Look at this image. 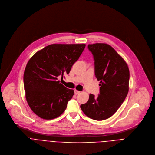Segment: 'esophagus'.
Returning a JSON list of instances; mask_svg holds the SVG:
<instances>
[{
	"label": "esophagus",
	"mask_w": 155,
	"mask_h": 155,
	"mask_svg": "<svg viewBox=\"0 0 155 155\" xmlns=\"http://www.w3.org/2000/svg\"><path fill=\"white\" fill-rule=\"evenodd\" d=\"M80 93V91H78V90H74V94L75 95H78Z\"/></svg>",
	"instance_id": "esophagus-1"
}]
</instances>
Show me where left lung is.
Returning <instances> with one entry per match:
<instances>
[{"instance_id": "1", "label": "left lung", "mask_w": 155, "mask_h": 155, "mask_svg": "<svg viewBox=\"0 0 155 155\" xmlns=\"http://www.w3.org/2000/svg\"><path fill=\"white\" fill-rule=\"evenodd\" d=\"M94 59L95 74L98 81L97 98L90 94L88 101L81 105L89 118L100 121L113 115L125 101L129 90L130 71L123 58L110 45H88Z\"/></svg>"}]
</instances>
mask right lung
Here are the masks:
<instances>
[{"label": "right lung", "instance_id": "1", "mask_svg": "<svg viewBox=\"0 0 155 155\" xmlns=\"http://www.w3.org/2000/svg\"><path fill=\"white\" fill-rule=\"evenodd\" d=\"M85 47V44L50 45L28 61L24 73L25 98L40 118L54 119L65 110L74 90L60 83L57 78L70 73Z\"/></svg>", "mask_w": 155, "mask_h": 155}]
</instances>
